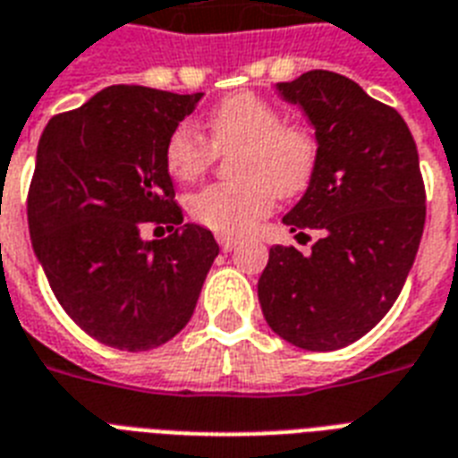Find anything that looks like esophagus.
I'll list each match as a JSON object with an SVG mask.
<instances>
[{
	"mask_svg": "<svg viewBox=\"0 0 458 458\" xmlns=\"http://www.w3.org/2000/svg\"><path fill=\"white\" fill-rule=\"evenodd\" d=\"M218 240V244H221V250L223 251H233L237 247V240L235 237H230V235H218L216 237Z\"/></svg>",
	"mask_w": 458,
	"mask_h": 458,
	"instance_id": "obj_1",
	"label": "esophagus"
}]
</instances>
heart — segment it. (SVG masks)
<instances>
[{
	"instance_id": "heart-1",
	"label": "heart",
	"mask_w": 458,
	"mask_h": 458,
	"mask_svg": "<svg viewBox=\"0 0 458 458\" xmlns=\"http://www.w3.org/2000/svg\"><path fill=\"white\" fill-rule=\"evenodd\" d=\"M207 138L192 123L175 125L165 140L164 164L178 182H194L216 154H229L230 175L187 199L194 223L221 235H242L271 214L278 197H294L311 185L320 147L309 128L283 123L276 104L254 92H235L207 116Z\"/></svg>"
}]
</instances>
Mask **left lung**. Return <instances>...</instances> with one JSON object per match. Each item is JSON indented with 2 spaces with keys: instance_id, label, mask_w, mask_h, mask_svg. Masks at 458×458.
I'll use <instances>...</instances> for the list:
<instances>
[{
  "instance_id": "8db88e82",
  "label": "left lung",
  "mask_w": 458,
  "mask_h": 458,
  "mask_svg": "<svg viewBox=\"0 0 458 458\" xmlns=\"http://www.w3.org/2000/svg\"><path fill=\"white\" fill-rule=\"evenodd\" d=\"M316 128L320 158L293 233L318 230L311 254L273 247L259 301L266 323L294 347L333 352L390 311L426 225V185L409 125L397 111L333 71L278 82Z\"/></svg>"
}]
</instances>
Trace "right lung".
Here are the masks:
<instances>
[{
	"label": "right lung",
	"instance_id": "obj_1",
	"mask_svg": "<svg viewBox=\"0 0 458 458\" xmlns=\"http://www.w3.org/2000/svg\"><path fill=\"white\" fill-rule=\"evenodd\" d=\"M197 95L111 85L47 123L28 190V228L54 297L106 347L147 352L187 326L218 257L182 223L164 147ZM147 225L169 237L145 243Z\"/></svg>",
	"mask_w": 458,
	"mask_h": 458
}]
</instances>
